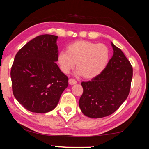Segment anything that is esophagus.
Masks as SVG:
<instances>
[{
	"label": "esophagus",
	"instance_id": "1",
	"mask_svg": "<svg viewBox=\"0 0 149 149\" xmlns=\"http://www.w3.org/2000/svg\"><path fill=\"white\" fill-rule=\"evenodd\" d=\"M76 83H77V81H76V80H75V79H73V78L69 79V84H70V85H74V84H76Z\"/></svg>",
	"mask_w": 149,
	"mask_h": 149
}]
</instances>
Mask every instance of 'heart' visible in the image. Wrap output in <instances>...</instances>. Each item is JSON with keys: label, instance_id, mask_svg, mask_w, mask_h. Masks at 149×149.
Segmentation results:
<instances>
[{"label": "heart", "instance_id": "heart-1", "mask_svg": "<svg viewBox=\"0 0 149 149\" xmlns=\"http://www.w3.org/2000/svg\"><path fill=\"white\" fill-rule=\"evenodd\" d=\"M66 52H62L58 56L62 72L68 74L76 63L79 74L86 79L98 76L107 65L110 56L109 49L105 44L84 40L70 44Z\"/></svg>", "mask_w": 149, "mask_h": 149}]
</instances>
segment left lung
Masks as SVG:
<instances>
[{"label":"left lung","instance_id":"1","mask_svg":"<svg viewBox=\"0 0 149 149\" xmlns=\"http://www.w3.org/2000/svg\"><path fill=\"white\" fill-rule=\"evenodd\" d=\"M111 45L114 52L104 70L91 81L81 82L84 91L79 105L82 113L89 117L111 115L129 95L133 68L121 49Z\"/></svg>","mask_w":149,"mask_h":149}]
</instances>
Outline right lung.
<instances>
[{
	"label": "right lung",
	"instance_id": "right-lung-1",
	"mask_svg": "<svg viewBox=\"0 0 149 149\" xmlns=\"http://www.w3.org/2000/svg\"><path fill=\"white\" fill-rule=\"evenodd\" d=\"M58 36H38L16 54L10 71L14 96L31 112L53 110L68 86V76L61 72L58 61Z\"/></svg>",
	"mask_w": 149,
	"mask_h": 149
}]
</instances>
